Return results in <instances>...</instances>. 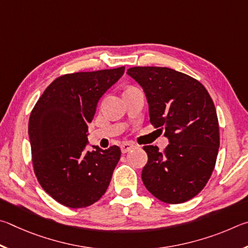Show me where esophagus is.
Segmentation results:
<instances>
[{"label":"esophagus","mask_w":248,"mask_h":248,"mask_svg":"<svg viewBox=\"0 0 248 248\" xmlns=\"http://www.w3.org/2000/svg\"><path fill=\"white\" fill-rule=\"evenodd\" d=\"M135 148H136V146L132 144V142H128V141H125L121 145L122 154H126V153H128V151H131V150L135 149Z\"/></svg>","instance_id":"obj_1"}]
</instances>
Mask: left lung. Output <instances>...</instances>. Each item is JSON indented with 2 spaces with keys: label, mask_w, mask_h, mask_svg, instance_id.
I'll use <instances>...</instances> for the list:
<instances>
[{
  "label": "left lung",
  "mask_w": 248,
  "mask_h": 248,
  "mask_svg": "<svg viewBox=\"0 0 248 248\" xmlns=\"http://www.w3.org/2000/svg\"><path fill=\"white\" fill-rule=\"evenodd\" d=\"M127 75L144 90L150 123L164 128L169 140L162 153L157 146L144 147L148 162L142 182L163 202H187L215 169L220 138L214 101L198 80L172 68L132 67Z\"/></svg>",
  "instance_id": "1"
}]
</instances>
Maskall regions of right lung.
Here are the masks:
<instances>
[{
    "instance_id": "add662e5",
    "label": "right lung",
    "mask_w": 248,
    "mask_h": 248,
    "mask_svg": "<svg viewBox=\"0 0 248 248\" xmlns=\"http://www.w3.org/2000/svg\"><path fill=\"white\" fill-rule=\"evenodd\" d=\"M125 67L60 76L47 86L30 114L33 170L42 188L69 208H84L106 193L121 149L88 146V124L100 98Z\"/></svg>"
}]
</instances>
